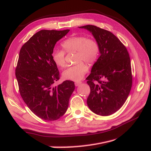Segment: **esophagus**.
I'll list each match as a JSON object with an SVG mask.
<instances>
[{
  "mask_svg": "<svg viewBox=\"0 0 151 151\" xmlns=\"http://www.w3.org/2000/svg\"><path fill=\"white\" fill-rule=\"evenodd\" d=\"M81 83H82V82H81V81L76 82V83H75V86H79Z\"/></svg>",
  "mask_w": 151,
  "mask_h": 151,
  "instance_id": "esophagus-1",
  "label": "esophagus"
}]
</instances>
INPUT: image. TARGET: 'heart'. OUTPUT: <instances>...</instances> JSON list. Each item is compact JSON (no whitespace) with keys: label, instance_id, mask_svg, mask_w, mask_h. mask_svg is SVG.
<instances>
[{"label":"heart","instance_id":"1","mask_svg":"<svg viewBox=\"0 0 151 151\" xmlns=\"http://www.w3.org/2000/svg\"><path fill=\"white\" fill-rule=\"evenodd\" d=\"M63 50H55L52 52V59L55 64L60 68L66 66L65 52H76L75 65L68 67L63 72L65 79L79 81L83 78L88 68L85 64L91 65L97 60L99 54V47L94 39L87 38L84 36H72L62 43Z\"/></svg>","mask_w":151,"mask_h":151}]
</instances>
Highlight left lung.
Here are the masks:
<instances>
[{
  "mask_svg": "<svg viewBox=\"0 0 151 151\" xmlns=\"http://www.w3.org/2000/svg\"><path fill=\"white\" fill-rule=\"evenodd\" d=\"M79 28L90 31L99 47L100 56L86 78L91 89L87 104L97 115H112L125 103L132 88L129 52L110 31L93 25Z\"/></svg>",
  "mask_w": 151,
  "mask_h": 151,
  "instance_id": "left-lung-1",
  "label": "left lung"
}]
</instances>
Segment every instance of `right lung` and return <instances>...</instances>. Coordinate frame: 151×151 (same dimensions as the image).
Here are the masks:
<instances>
[{
  "label": "right lung",
  "mask_w": 151,
  "mask_h": 151,
  "mask_svg": "<svg viewBox=\"0 0 151 151\" xmlns=\"http://www.w3.org/2000/svg\"><path fill=\"white\" fill-rule=\"evenodd\" d=\"M69 31L41 30L19 52L16 77L20 94L30 110L45 120L54 121L64 115L75 89L71 81L55 86L60 75L52 52L56 43Z\"/></svg>",
  "instance_id": "right-lung-1"
}]
</instances>
